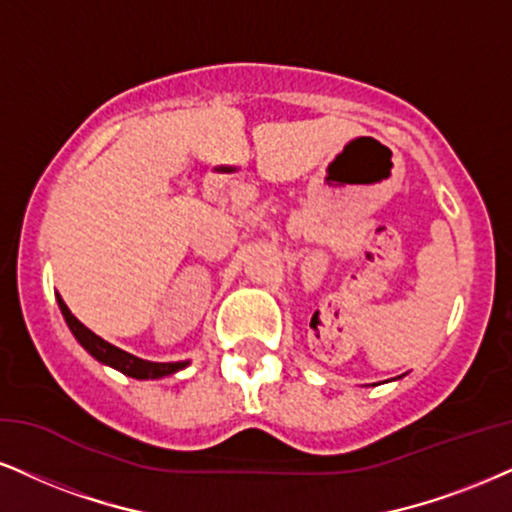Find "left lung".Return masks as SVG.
Returning <instances> with one entry per match:
<instances>
[{
    "mask_svg": "<svg viewBox=\"0 0 512 512\" xmlns=\"http://www.w3.org/2000/svg\"><path fill=\"white\" fill-rule=\"evenodd\" d=\"M401 377H403V375H401ZM396 380H399V377H396Z\"/></svg>",
    "mask_w": 512,
    "mask_h": 512,
    "instance_id": "8db88e82",
    "label": "left lung"
}]
</instances>
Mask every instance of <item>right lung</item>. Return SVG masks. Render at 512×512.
Here are the masks:
<instances>
[{"label":"right lung","instance_id":"right-lung-1","mask_svg":"<svg viewBox=\"0 0 512 512\" xmlns=\"http://www.w3.org/2000/svg\"><path fill=\"white\" fill-rule=\"evenodd\" d=\"M56 304H59V308H61V315H63V320H66L68 330L73 332V337L78 339V344L82 346V349L90 353L92 358H97L99 363L109 365V368L123 372V375L135 377V380H161V377L175 375V372L185 370L189 365V361L154 363V361H144V358L132 356V353L118 349V346L109 344L106 339L99 337V334L87 330V327L82 325L71 311H68V306L63 304V299L59 294H56Z\"/></svg>","mask_w":512,"mask_h":512}]
</instances>
